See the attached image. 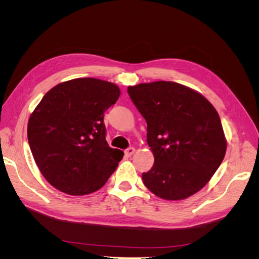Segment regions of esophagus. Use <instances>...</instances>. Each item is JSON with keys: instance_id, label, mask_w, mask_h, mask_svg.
<instances>
[{"instance_id": "esophagus-1", "label": "esophagus", "mask_w": 259, "mask_h": 259, "mask_svg": "<svg viewBox=\"0 0 259 259\" xmlns=\"http://www.w3.org/2000/svg\"><path fill=\"white\" fill-rule=\"evenodd\" d=\"M135 153V148H133V147H130L128 149H126V150H125V154H126L127 156H131V155H133Z\"/></svg>"}]
</instances>
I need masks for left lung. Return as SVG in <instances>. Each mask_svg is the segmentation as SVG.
I'll list each match as a JSON object with an SVG mask.
<instances>
[{"mask_svg":"<svg viewBox=\"0 0 259 259\" xmlns=\"http://www.w3.org/2000/svg\"><path fill=\"white\" fill-rule=\"evenodd\" d=\"M127 93L147 122V143L154 155L152 168L143 174L145 186L169 201L200 191L227 149L214 106L199 92L169 81L128 86Z\"/></svg>","mask_w":259,"mask_h":259,"instance_id":"1","label":"left lung"}]
</instances>
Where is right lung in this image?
I'll use <instances>...</instances> for the list:
<instances>
[{"label":"right lung","instance_id":"1","mask_svg":"<svg viewBox=\"0 0 259 259\" xmlns=\"http://www.w3.org/2000/svg\"><path fill=\"white\" fill-rule=\"evenodd\" d=\"M121 91L79 77L54 86L31 113L28 140L41 174L61 192L85 195L103 187L123 158L106 140L104 113Z\"/></svg>","mask_w":259,"mask_h":259}]
</instances>
